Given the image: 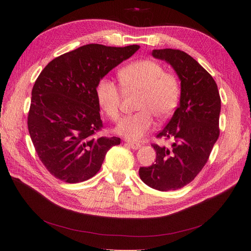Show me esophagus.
<instances>
[{"label": "esophagus", "instance_id": "34e87169", "mask_svg": "<svg viewBox=\"0 0 251 251\" xmlns=\"http://www.w3.org/2000/svg\"><path fill=\"white\" fill-rule=\"evenodd\" d=\"M126 146L130 147L132 150H138L141 146L139 142H135V141H126Z\"/></svg>", "mask_w": 251, "mask_h": 251}]
</instances>
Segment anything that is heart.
Here are the masks:
<instances>
[{
  "instance_id": "1",
  "label": "heart",
  "mask_w": 251,
  "mask_h": 251,
  "mask_svg": "<svg viewBox=\"0 0 251 251\" xmlns=\"http://www.w3.org/2000/svg\"><path fill=\"white\" fill-rule=\"evenodd\" d=\"M125 91L140 92L137 113L125 117L116 127V133L130 140H137L155 126L154 116L160 120L170 118L178 107L181 87L176 75L165 72L162 65L151 59L136 60L118 73ZM96 100L101 110L113 121L120 115L121 94L116 82L103 77L97 82Z\"/></svg>"
}]
</instances>
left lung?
Here are the masks:
<instances>
[{
    "instance_id": "1",
    "label": "left lung",
    "mask_w": 251,
    "mask_h": 251,
    "mask_svg": "<svg viewBox=\"0 0 251 251\" xmlns=\"http://www.w3.org/2000/svg\"><path fill=\"white\" fill-rule=\"evenodd\" d=\"M155 58L164 60L181 81L179 107L158 138L172 139L171 147L153 144L156 161L140 168V179L157 191H176L192 182L207 162L219 138L221 98L211 75L187 53L155 49Z\"/></svg>"
}]
</instances>
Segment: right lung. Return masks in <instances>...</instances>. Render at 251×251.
I'll return each mask as SVG.
<instances>
[{
	"label": "right lung",
	"mask_w": 251,
	"mask_h": 251,
	"mask_svg": "<svg viewBox=\"0 0 251 251\" xmlns=\"http://www.w3.org/2000/svg\"><path fill=\"white\" fill-rule=\"evenodd\" d=\"M140 48L89 44L60 55L35 80L28 130L41 161L55 178L78 183L100 170L118 137H98L102 127L96 86Z\"/></svg>",
	"instance_id": "add662e5"
}]
</instances>
